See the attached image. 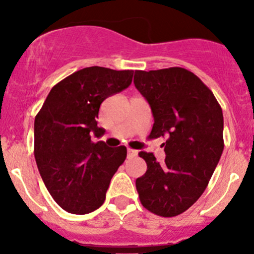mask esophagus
Wrapping results in <instances>:
<instances>
[{"mask_svg":"<svg viewBox=\"0 0 254 254\" xmlns=\"http://www.w3.org/2000/svg\"><path fill=\"white\" fill-rule=\"evenodd\" d=\"M137 155V151L131 150V148H127V157H135Z\"/></svg>","mask_w":254,"mask_h":254,"instance_id":"obj_1","label":"esophagus"}]
</instances>
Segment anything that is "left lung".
Wrapping results in <instances>:
<instances>
[{"instance_id":"1","label":"left lung","mask_w":254,"mask_h":254,"mask_svg":"<svg viewBox=\"0 0 254 254\" xmlns=\"http://www.w3.org/2000/svg\"><path fill=\"white\" fill-rule=\"evenodd\" d=\"M134 83L155 119L150 137H167L163 165L152 152H139L147 165L136 179L140 201L158 216H177L200 198L219 163L222 109L203 81L186 68L137 70Z\"/></svg>"}]
</instances>
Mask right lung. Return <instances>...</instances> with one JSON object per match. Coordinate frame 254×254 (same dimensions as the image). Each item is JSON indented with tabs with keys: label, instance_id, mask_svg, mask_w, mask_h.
I'll return each mask as SVG.
<instances>
[{
	"label": "right lung",
	"instance_id": "obj_1",
	"mask_svg": "<svg viewBox=\"0 0 254 254\" xmlns=\"http://www.w3.org/2000/svg\"><path fill=\"white\" fill-rule=\"evenodd\" d=\"M132 70L99 66L82 68L51 88L34 122V156L54 200L64 210L84 215L106 200L112 177L127 158V147L93 142L102 102L132 81Z\"/></svg>",
	"mask_w": 254,
	"mask_h": 254
}]
</instances>
